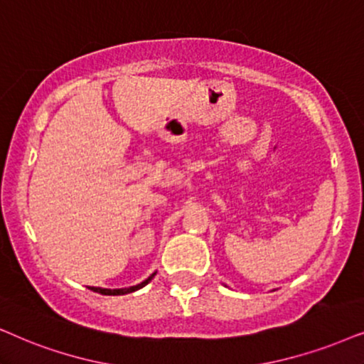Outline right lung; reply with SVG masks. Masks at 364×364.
<instances>
[{
    "mask_svg": "<svg viewBox=\"0 0 364 364\" xmlns=\"http://www.w3.org/2000/svg\"><path fill=\"white\" fill-rule=\"evenodd\" d=\"M154 275H156V272L151 274L149 277L146 279V280H142L141 284H137V285H132V287H124V289H102V287H89V289H92V291H94V292H99V294H102V296H124V294H131V292L137 291V289L144 287L146 284H149L151 280H153Z\"/></svg>",
    "mask_w": 364,
    "mask_h": 364,
    "instance_id": "1",
    "label": "right lung"
}]
</instances>
